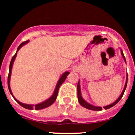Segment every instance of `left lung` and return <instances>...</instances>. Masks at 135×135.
Masks as SVG:
<instances>
[{
  "label": "left lung",
  "instance_id": "8db88e82",
  "mask_svg": "<svg viewBox=\"0 0 135 135\" xmlns=\"http://www.w3.org/2000/svg\"><path fill=\"white\" fill-rule=\"evenodd\" d=\"M121 55H122L124 61H125V62H126V59H125V56H124L123 55V51L122 49H121ZM127 80H128V75H127V78H126V82H125V86H124V88L122 92H121V95H119V97L118 98H117V99H116L115 101L114 102L112 103V104H109V105H105V106H104L103 108H102V107L100 106H95V105H91V104H89L88 102H87L86 100H84V99L83 98H82V94H81V90H80V80L78 81V86H77V93H78V102H79V104H80L81 105H82V107H84V108H86V109H90V110H93V111H102V108H104L105 109H109V108H111L112 107L114 106L115 104H117V103L119 102L120 101V99L122 98L123 95L124 94V92H125V90H126V88H127Z\"/></svg>",
  "mask_w": 135,
  "mask_h": 135
}]
</instances>
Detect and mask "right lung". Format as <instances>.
Segmentation results:
<instances>
[{"mask_svg": "<svg viewBox=\"0 0 135 135\" xmlns=\"http://www.w3.org/2000/svg\"><path fill=\"white\" fill-rule=\"evenodd\" d=\"M28 42H29V40L22 43V44H21L20 45L18 46L16 54L14 55L12 57V60H11V61H10V66H9V73H8V90H9V91H10V94L12 95V97L14 98V99L16 101V102L18 103V104H19L21 106L23 107V108H26V109H30V110H33V109L39 110V109H45V108H48V107L50 106V105H51L52 104L55 102V101L56 99H57V95H58L59 89L60 86H61V85L64 82H65V80H66V77H67V76L69 75V73H69V71H66V72H65V73H64L61 76H60V78L59 79L58 82H57V85H56L55 89L53 94H52V95L50 97V98H49L47 99H46V100L44 101L43 102L40 103V104H36V105H32V104H23V103H22V102H19L18 99H16V98L14 96V95H13L12 92V90H11V88H10V76H11L12 69L13 64H14V60H15L16 57V56H17V53H18V51L20 50V49L22 47H23V45H26V44H27Z\"/></svg>", "mask_w": 135, "mask_h": 135, "instance_id": "right-lung-1", "label": "right lung"}]
</instances>
